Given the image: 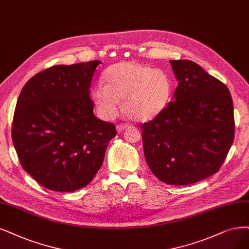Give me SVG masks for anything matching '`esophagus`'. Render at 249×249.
Here are the masks:
<instances>
[{"mask_svg":"<svg viewBox=\"0 0 249 249\" xmlns=\"http://www.w3.org/2000/svg\"><path fill=\"white\" fill-rule=\"evenodd\" d=\"M126 127H127V124H118L116 126V129H117L118 132H122Z\"/></svg>","mask_w":249,"mask_h":249,"instance_id":"34e87169","label":"esophagus"}]
</instances>
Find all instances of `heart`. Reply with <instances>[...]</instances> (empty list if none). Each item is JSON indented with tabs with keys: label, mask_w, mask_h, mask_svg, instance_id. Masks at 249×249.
I'll return each mask as SVG.
<instances>
[{
	"label": "heart",
	"mask_w": 249,
	"mask_h": 249,
	"mask_svg": "<svg viewBox=\"0 0 249 249\" xmlns=\"http://www.w3.org/2000/svg\"><path fill=\"white\" fill-rule=\"evenodd\" d=\"M103 82L92 92V99L104 119L116 117L123 99V109L132 120L150 121L166 107L171 93L166 73L135 61L110 66Z\"/></svg>",
	"instance_id": "heart-1"
}]
</instances>
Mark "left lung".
I'll return each instance as SVG.
<instances>
[{
    "mask_svg": "<svg viewBox=\"0 0 249 249\" xmlns=\"http://www.w3.org/2000/svg\"><path fill=\"white\" fill-rule=\"evenodd\" d=\"M178 81L173 100L142 125L145 161L168 185L183 186L213 176L235 135L233 100L224 83L191 60H170Z\"/></svg>",
    "mask_w": 249,
    "mask_h": 249,
    "instance_id": "left-lung-1",
    "label": "left lung"
}]
</instances>
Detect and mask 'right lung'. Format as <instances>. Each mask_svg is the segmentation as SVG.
<instances>
[{
    "instance_id": "add662e5",
    "label": "right lung",
    "mask_w": 249,
    "mask_h": 249,
    "mask_svg": "<svg viewBox=\"0 0 249 249\" xmlns=\"http://www.w3.org/2000/svg\"><path fill=\"white\" fill-rule=\"evenodd\" d=\"M99 60L55 66L27 81L18 97L12 141L22 168L41 186L73 192L103 165L115 125L98 120L90 98Z\"/></svg>"
}]
</instances>
